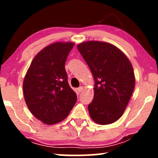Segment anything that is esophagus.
Returning a JSON list of instances; mask_svg holds the SVG:
<instances>
[{
	"mask_svg": "<svg viewBox=\"0 0 158 158\" xmlns=\"http://www.w3.org/2000/svg\"><path fill=\"white\" fill-rule=\"evenodd\" d=\"M83 90V86H81V87H79L78 88H77V91H78V93H81Z\"/></svg>",
	"mask_w": 158,
	"mask_h": 158,
	"instance_id": "34e87169",
	"label": "esophagus"
}]
</instances>
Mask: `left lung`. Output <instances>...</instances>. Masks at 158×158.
Wrapping results in <instances>:
<instances>
[{"label": "left lung", "mask_w": 158, "mask_h": 158, "mask_svg": "<svg viewBox=\"0 0 158 158\" xmlns=\"http://www.w3.org/2000/svg\"><path fill=\"white\" fill-rule=\"evenodd\" d=\"M77 47L95 81L94 97L88 106L90 117L98 124H112L124 114L132 95V65L119 49L109 43L88 41Z\"/></svg>", "instance_id": "left-lung-1"}]
</instances>
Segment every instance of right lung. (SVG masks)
<instances>
[{
    "instance_id": "obj_1",
    "label": "right lung",
    "mask_w": 158,
    "mask_h": 158,
    "mask_svg": "<svg viewBox=\"0 0 158 158\" xmlns=\"http://www.w3.org/2000/svg\"><path fill=\"white\" fill-rule=\"evenodd\" d=\"M74 44L55 42L45 47L32 60L23 80V95L28 108L46 124L64 120L77 101L64 68Z\"/></svg>"
}]
</instances>
